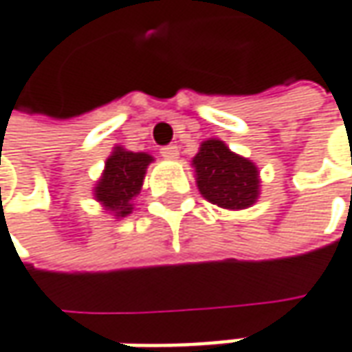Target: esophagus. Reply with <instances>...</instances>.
I'll use <instances>...</instances> for the list:
<instances>
[{
	"label": "esophagus",
	"instance_id": "obj_1",
	"mask_svg": "<svg viewBox=\"0 0 352 352\" xmlns=\"http://www.w3.org/2000/svg\"><path fill=\"white\" fill-rule=\"evenodd\" d=\"M161 157L163 159H177L179 157V149H177V145H165V147H161Z\"/></svg>",
	"mask_w": 352,
	"mask_h": 352
}]
</instances>
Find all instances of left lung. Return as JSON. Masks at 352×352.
I'll list each match as a JSON object with an SVG mask.
<instances>
[{"instance_id": "obj_1", "label": "left lung", "mask_w": 352, "mask_h": 352, "mask_svg": "<svg viewBox=\"0 0 352 352\" xmlns=\"http://www.w3.org/2000/svg\"><path fill=\"white\" fill-rule=\"evenodd\" d=\"M197 187L209 203L223 209H247L258 197L257 165L233 153L223 141L207 139L193 157Z\"/></svg>"}]
</instances>
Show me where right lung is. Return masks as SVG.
I'll use <instances>...</instances> for the list:
<instances>
[{
  "instance_id": "1",
  "label": "right lung",
  "mask_w": 352,
  "mask_h": 352,
  "mask_svg": "<svg viewBox=\"0 0 352 352\" xmlns=\"http://www.w3.org/2000/svg\"><path fill=\"white\" fill-rule=\"evenodd\" d=\"M153 157L147 153H133L123 147H115L107 157L103 175L95 185V199L115 213V217H127L133 211L135 197L141 193L147 165Z\"/></svg>"
}]
</instances>
